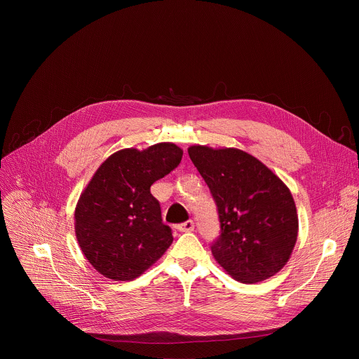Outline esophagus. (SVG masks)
Instances as JSON below:
<instances>
[{
    "label": "esophagus",
    "mask_w": 359,
    "mask_h": 359,
    "mask_svg": "<svg viewBox=\"0 0 359 359\" xmlns=\"http://www.w3.org/2000/svg\"><path fill=\"white\" fill-rule=\"evenodd\" d=\"M177 230L182 231V233H190V231H193V230H194V223H193V220H187V222L179 224V226H177Z\"/></svg>",
    "instance_id": "esophagus-1"
}]
</instances>
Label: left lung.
<instances>
[{
	"instance_id": "8db88e82",
	"label": "left lung",
	"mask_w": 359,
	"mask_h": 359,
	"mask_svg": "<svg viewBox=\"0 0 359 359\" xmlns=\"http://www.w3.org/2000/svg\"><path fill=\"white\" fill-rule=\"evenodd\" d=\"M189 156L217 206L216 262L237 281L259 283L288 262L298 217L288 187L259 159L240 149L189 147Z\"/></svg>"
}]
</instances>
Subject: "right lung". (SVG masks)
Returning a JSON list of instances; mask_svg holds the SVG:
<instances>
[{
    "instance_id": "right-lung-1",
    "label": "right lung",
    "mask_w": 359,
    "mask_h": 359,
    "mask_svg": "<svg viewBox=\"0 0 359 359\" xmlns=\"http://www.w3.org/2000/svg\"><path fill=\"white\" fill-rule=\"evenodd\" d=\"M183 150L158 143L123 149L99 166L79 197L75 233L88 262L102 276L130 281L159 260L173 241L150 186L169 175Z\"/></svg>"
}]
</instances>
